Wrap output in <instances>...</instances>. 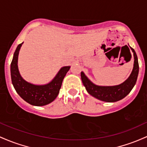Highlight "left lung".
<instances>
[{
	"mask_svg": "<svg viewBox=\"0 0 147 147\" xmlns=\"http://www.w3.org/2000/svg\"><path fill=\"white\" fill-rule=\"evenodd\" d=\"M131 49L134 56L133 71L128 79L120 85L115 86H98L90 81L83 72L80 73L83 85L90 95L102 101L116 102L122 99L130 93L136 85L139 73V64L136 53L133 48L131 47Z\"/></svg>",
	"mask_w": 147,
	"mask_h": 147,
	"instance_id": "left-lung-1",
	"label": "left lung"
}]
</instances>
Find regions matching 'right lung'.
Instances as JSON below:
<instances>
[{"mask_svg": "<svg viewBox=\"0 0 147 147\" xmlns=\"http://www.w3.org/2000/svg\"><path fill=\"white\" fill-rule=\"evenodd\" d=\"M23 43L16 48L11 62L10 71L11 82L16 92L25 101L35 106H42L51 103L58 95L62 80L70 69L69 66L60 69L55 77L49 83L36 85L24 80L21 76L18 69V55Z\"/></svg>", "mask_w": 147, "mask_h": 147, "instance_id": "add662e5", "label": "right lung"}]
</instances>
